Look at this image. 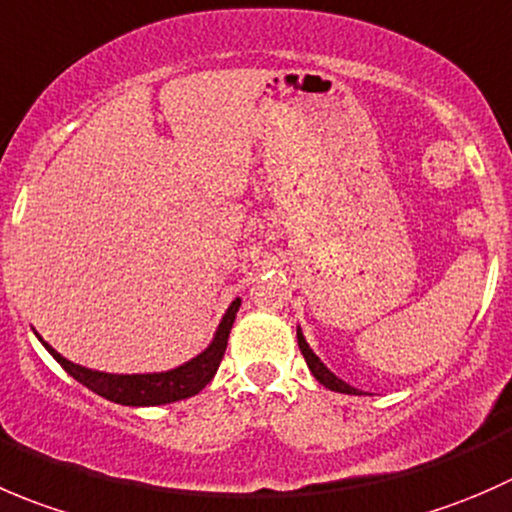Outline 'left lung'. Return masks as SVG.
<instances>
[{
    "label": "left lung",
    "instance_id": "obj_1",
    "mask_svg": "<svg viewBox=\"0 0 512 512\" xmlns=\"http://www.w3.org/2000/svg\"><path fill=\"white\" fill-rule=\"evenodd\" d=\"M296 338H298V348H301L303 358H306V363H308V371L313 373V378H316V381L321 383V386H326L328 391L346 393V396H363V391H358V388H353L351 383L341 381V378H338L336 373H333L331 368H328L326 363H323L321 358H318L316 353H313V348L308 346L306 336H303L301 326H296Z\"/></svg>",
    "mask_w": 512,
    "mask_h": 512
}]
</instances>
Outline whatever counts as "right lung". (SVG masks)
Returning <instances> with one entry per match:
<instances>
[{"label": "right lung", "instance_id": "obj_1", "mask_svg": "<svg viewBox=\"0 0 512 512\" xmlns=\"http://www.w3.org/2000/svg\"><path fill=\"white\" fill-rule=\"evenodd\" d=\"M241 298H234L231 306L226 308V313L221 316L219 326H216L214 338H211L209 346L201 353H196L194 358H189L181 366L169 368V371H154V373H106V371H94V368L79 366V363L69 361L62 353L54 351L42 336L37 338L49 353H52L54 361L74 378L82 386L94 391L96 396L106 398L111 403H119V406H131V408H149V406H166V403L184 401V398L196 396L199 391H204L211 383V378L219 371V363L224 358L226 343H229L231 326L236 321V313H239Z\"/></svg>", "mask_w": 512, "mask_h": 512}]
</instances>
